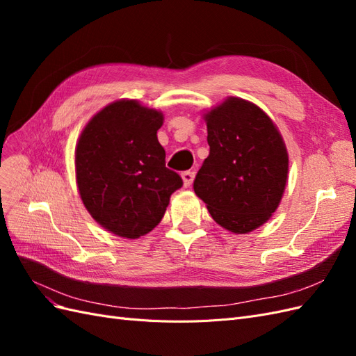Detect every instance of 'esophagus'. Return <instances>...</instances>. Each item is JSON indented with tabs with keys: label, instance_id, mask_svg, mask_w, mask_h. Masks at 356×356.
Returning a JSON list of instances; mask_svg holds the SVG:
<instances>
[{
	"label": "esophagus",
	"instance_id": "34e87169",
	"mask_svg": "<svg viewBox=\"0 0 356 356\" xmlns=\"http://www.w3.org/2000/svg\"><path fill=\"white\" fill-rule=\"evenodd\" d=\"M182 182H184V187H190L193 184V179H195V172L193 170H186L182 172Z\"/></svg>",
	"mask_w": 356,
	"mask_h": 356
}]
</instances>
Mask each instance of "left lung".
<instances>
[{
  "label": "left lung",
  "mask_w": 356,
  "mask_h": 356,
  "mask_svg": "<svg viewBox=\"0 0 356 356\" xmlns=\"http://www.w3.org/2000/svg\"><path fill=\"white\" fill-rule=\"evenodd\" d=\"M209 156L195 193L213 221L245 234L270 220L288 181V152L279 129L260 106L236 96L203 114Z\"/></svg>",
  "instance_id": "obj_1"
}]
</instances>
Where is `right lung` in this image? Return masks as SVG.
Listing matches in <instances>:
<instances>
[{
  "label": "right lung",
  "mask_w": 356,
  "mask_h": 356,
  "mask_svg": "<svg viewBox=\"0 0 356 356\" xmlns=\"http://www.w3.org/2000/svg\"><path fill=\"white\" fill-rule=\"evenodd\" d=\"M163 114L135 99L111 102L96 113L75 147V181L83 204L101 227L126 239L152 232L170 195L182 187L165 166L157 139Z\"/></svg>",
  "instance_id": "obj_1"
}]
</instances>
